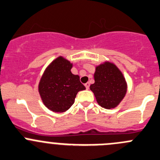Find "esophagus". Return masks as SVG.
<instances>
[{"label":"esophagus","instance_id":"esophagus-1","mask_svg":"<svg viewBox=\"0 0 160 160\" xmlns=\"http://www.w3.org/2000/svg\"><path fill=\"white\" fill-rule=\"evenodd\" d=\"M89 86H90V85H89V82H87V83H86V84H85V86H86V89H89Z\"/></svg>","mask_w":160,"mask_h":160}]
</instances>
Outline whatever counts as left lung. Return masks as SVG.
<instances>
[{
  "label": "left lung",
  "mask_w": 160,
  "mask_h": 160,
  "mask_svg": "<svg viewBox=\"0 0 160 160\" xmlns=\"http://www.w3.org/2000/svg\"><path fill=\"white\" fill-rule=\"evenodd\" d=\"M95 82L90 86L99 105L106 109L114 108L127 92V82L121 71L113 63L105 62L96 68Z\"/></svg>",
  "instance_id": "8db88e82"
}]
</instances>
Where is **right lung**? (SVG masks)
I'll return each mask as SVG.
<instances>
[{
    "label": "right lung",
    "instance_id": "add662e5",
    "mask_svg": "<svg viewBox=\"0 0 160 160\" xmlns=\"http://www.w3.org/2000/svg\"><path fill=\"white\" fill-rule=\"evenodd\" d=\"M72 63L60 56L46 68L39 82L38 90L44 104L55 112H64L74 103L78 92L86 89L73 74Z\"/></svg>",
    "mask_w": 160,
    "mask_h": 160
}]
</instances>
